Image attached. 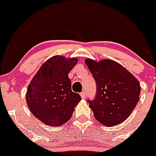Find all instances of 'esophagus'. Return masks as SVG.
<instances>
[{
    "instance_id": "34e87169",
    "label": "esophagus",
    "mask_w": 156,
    "mask_h": 156,
    "mask_svg": "<svg viewBox=\"0 0 156 156\" xmlns=\"http://www.w3.org/2000/svg\"><path fill=\"white\" fill-rule=\"evenodd\" d=\"M80 96L82 98H86V93H85V91H82V92L80 93Z\"/></svg>"
}]
</instances>
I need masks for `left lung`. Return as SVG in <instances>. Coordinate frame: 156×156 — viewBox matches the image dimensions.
<instances>
[{
    "mask_svg": "<svg viewBox=\"0 0 156 156\" xmlns=\"http://www.w3.org/2000/svg\"><path fill=\"white\" fill-rule=\"evenodd\" d=\"M96 83L94 100H87L102 125L117 126L129 117L139 101L140 85L127 69L112 60H85Z\"/></svg>",
    "mask_w": 156,
    "mask_h": 156,
    "instance_id": "left-lung-1",
    "label": "left lung"
}]
</instances>
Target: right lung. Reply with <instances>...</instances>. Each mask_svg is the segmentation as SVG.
I'll return each mask as SVG.
<instances>
[{"mask_svg": "<svg viewBox=\"0 0 156 156\" xmlns=\"http://www.w3.org/2000/svg\"><path fill=\"white\" fill-rule=\"evenodd\" d=\"M77 58L54 56L41 66L30 81L26 94L29 109L34 117L47 126H59L67 122L81 100L72 91L69 73Z\"/></svg>", "mask_w": 156, "mask_h": 156, "instance_id": "right-lung-1", "label": "right lung"}]
</instances>
